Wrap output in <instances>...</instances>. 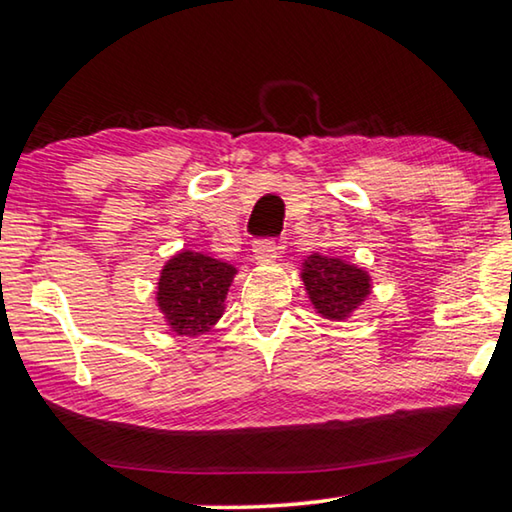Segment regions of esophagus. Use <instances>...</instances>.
Listing matches in <instances>:
<instances>
[{
	"label": "esophagus",
	"mask_w": 512,
	"mask_h": 512,
	"mask_svg": "<svg viewBox=\"0 0 512 512\" xmlns=\"http://www.w3.org/2000/svg\"><path fill=\"white\" fill-rule=\"evenodd\" d=\"M280 253V246L273 239H257L253 244V257L257 262H271Z\"/></svg>",
	"instance_id": "34e87169"
}]
</instances>
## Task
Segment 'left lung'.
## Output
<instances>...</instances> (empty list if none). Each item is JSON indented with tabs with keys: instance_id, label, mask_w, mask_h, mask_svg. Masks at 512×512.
Returning a JSON list of instances; mask_svg holds the SVG:
<instances>
[{
	"instance_id": "1",
	"label": "left lung",
	"mask_w": 512,
	"mask_h": 512,
	"mask_svg": "<svg viewBox=\"0 0 512 512\" xmlns=\"http://www.w3.org/2000/svg\"><path fill=\"white\" fill-rule=\"evenodd\" d=\"M300 277L316 314L327 320H348L372 291L366 268L341 257L309 255L302 259Z\"/></svg>"
}]
</instances>
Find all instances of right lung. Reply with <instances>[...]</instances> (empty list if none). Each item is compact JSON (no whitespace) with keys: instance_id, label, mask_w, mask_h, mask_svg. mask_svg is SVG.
Segmentation results:
<instances>
[{"instance_id":"obj_1","label":"right lung","mask_w":512,"mask_h":512,"mask_svg":"<svg viewBox=\"0 0 512 512\" xmlns=\"http://www.w3.org/2000/svg\"><path fill=\"white\" fill-rule=\"evenodd\" d=\"M237 268L196 250H180L162 266L155 302L178 336L210 332L223 316Z\"/></svg>"}]
</instances>
